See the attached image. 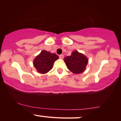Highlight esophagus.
Listing matches in <instances>:
<instances>
[{
    "label": "esophagus",
    "mask_w": 121,
    "mask_h": 121,
    "mask_svg": "<svg viewBox=\"0 0 121 121\" xmlns=\"http://www.w3.org/2000/svg\"><path fill=\"white\" fill-rule=\"evenodd\" d=\"M59 57H60V59H63V58L64 57V55H62V54H61V55H59Z\"/></svg>",
    "instance_id": "esophagus-1"
}]
</instances>
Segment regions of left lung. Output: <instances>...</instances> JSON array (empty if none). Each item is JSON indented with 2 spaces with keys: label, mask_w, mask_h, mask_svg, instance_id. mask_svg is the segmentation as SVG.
<instances>
[{
  "label": "left lung",
  "mask_w": 121,
  "mask_h": 121,
  "mask_svg": "<svg viewBox=\"0 0 121 121\" xmlns=\"http://www.w3.org/2000/svg\"><path fill=\"white\" fill-rule=\"evenodd\" d=\"M64 61L69 70L74 73H80L84 71L88 63L87 58L77 51L72 52L71 55L66 57Z\"/></svg>",
  "instance_id": "8db88e82"
}]
</instances>
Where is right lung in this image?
Returning a JSON list of instances; mask_svg holds the SVG:
<instances>
[{"instance_id": "1", "label": "right lung", "mask_w": 121, "mask_h": 121, "mask_svg": "<svg viewBox=\"0 0 121 121\" xmlns=\"http://www.w3.org/2000/svg\"><path fill=\"white\" fill-rule=\"evenodd\" d=\"M58 58L59 56L55 54L43 50L35 58L33 64L39 73H45L52 68L53 64Z\"/></svg>"}]
</instances>
